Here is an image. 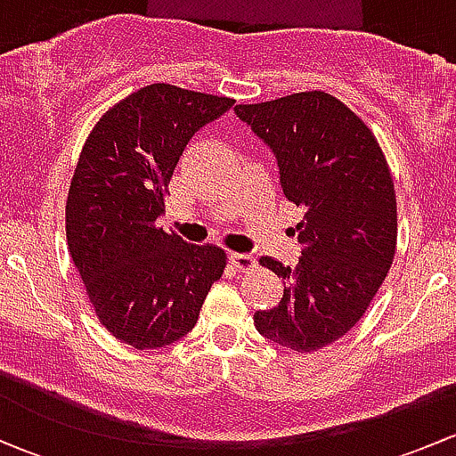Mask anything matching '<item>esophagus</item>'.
Here are the masks:
<instances>
[{
	"instance_id": "34e87169",
	"label": "esophagus",
	"mask_w": 456,
	"mask_h": 456,
	"mask_svg": "<svg viewBox=\"0 0 456 456\" xmlns=\"http://www.w3.org/2000/svg\"><path fill=\"white\" fill-rule=\"evenodd\" d=\"M229 262L233 265V269L238 271H249L256 266V256L251 254H232L229 256Z\"/></svg>"
}]
</instances>
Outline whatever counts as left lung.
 <instances>
[{
    "label": "left lung",
    "instance_id": "8db88e82",
    "mask_svg": "<svg viewBox=\"0 0 456 456\" xmlns=\"http://www.w3.org/2000/svg\"><path fill=\"white\" fill-rule=\"evenodd\" d=\"M247 127L273 151L280 185L305 209L296 232L300 260L260 265L284 282L278 306L256 311L262 338L311 353L346 335L366 314L393 265L397 200L372 132L326 92H297L236 105Z\"/></svg>",
    "mask_w": 456,
    "mask_h": 456
}]
</instances>
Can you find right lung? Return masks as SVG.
<instances>
[{
	"mask_svg": "<svg viewBox=\"0 0 456 456\" xmlns=\"http://www.w3.org/2000/svg\"><path fill=\"white\" fill-rule=\"evenodd\" d=\"M236 103L151 84L99 118L66 202L72 262L99 322L134 348H160L194 329L224 251L156 227L191 136Z\"/></svg>",
	"mask_w": 456,
	"mask_h": 456,
	"instance_id": "right-lung-1",
	"label": "right lung"
}]
</instances>
